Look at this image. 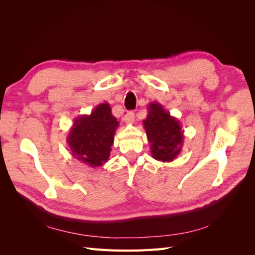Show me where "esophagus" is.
Instances as JSON below:
<instances>
[{
	"label": "esophagus",
	"instance_id": "esophagus-1",
	"mask_svg": "<svg viewBox=\"0 0 255 255\" xmlns=\"http://www.w3.org/2000/svg\"><path fill=\"white\" fill-rule=\"evenodd\" d=\"M134 119H135V114L133 112H128L125 115V117H123V121H125L127 125H133Z\"/></svg>",
	"mask_w": 255,
	"mask_h": 255
}]
</instances>
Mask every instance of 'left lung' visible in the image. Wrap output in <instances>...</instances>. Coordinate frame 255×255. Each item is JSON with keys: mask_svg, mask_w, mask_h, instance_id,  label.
I'll return each instance as SVG.
<instances>
[{"mask_svg": "<svg viewBox=\"0 0 255 255\" xmlns=\"http://www.w3.org/2000/svg\"><path fill=\"white\" fill-rule=\"evenodd\" d=\"M143 126L154 159L170 163L177 157L184 143V130L179 119L161 104L152 102L148 105V117L143 120Z\"/></svg>", "mask_w": 255, "mask_h": 255, "instance_id": "left-lung-1", "label": "left lung"}]
</instances>
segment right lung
Masks as SVG:
<instances>
[{
  "instance_id": "obj_1",
  "label": "right lung",
  "mask_w": 255,
  "mask_h": 255,
  "mask_svg": "<svg viewBox=\"0 0 255 255\" xmlns=\"http://www.w3.org/2000/svg\"><path fill=\"white\" fill-rule=\"evenodd\" d=\"M118 127L107 102L96 106L89 115H81L67 136L71 155L92 168L103 166L110 158Z\"/></svg>"
}]
</instances>
